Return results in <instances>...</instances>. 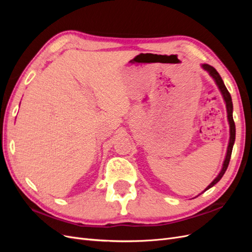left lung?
Masks as SVG:
<instances>
[{"label": "left lung", "mask_w": 252, "mask_h": 252, "mask_svg": "<svg viewBox=\"0 0 252 252\" xmlns=\"http://www.w3.org/2000/svg\"><path fill=\"white\" fill-rule=\"evenodd\" d=\"M203 69H205L206 71H207L212 79L215 80L216 84L218 85L220 94H222L223 97H224V101L226 103V108H227V118H228V122H229V127H230V138H229V143H228V147H227V154H226V158H225V161L223 163V167H222V170L220 171V173L218 174V177L213 180L210 185H208V187L206 188L204 191H206V190H208L209 188H211L212 186H215L217 183L222 179V177L224 175L225 171L227 170V167L228 165H229V161H230V157H231V152H232V148H233V144H234V141H235V125H234V121H233V117H232V111H233V106H232V101H231V95L229 94V91L227 90L225 84L222 80V78H220V75L219 74V72L213 68L212 66L208 65V64H203L202 65ZM203 191V192H204ZM202 192V193H203ZM200 195V194H199Z\"/></svg>", "instance_id": "left-lung-1"}]
</instances>
